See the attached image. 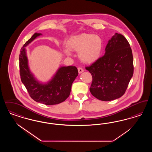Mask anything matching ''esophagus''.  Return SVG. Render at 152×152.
I'll use <instances>...</instances> for the list:
<instances>
[{
	"instance_id": "34e87169",
	"label": "esophagus",
	"mask_w": 152,
	"mask_h": 152,
	"mask_svg": "<svg viewBox=\"0 0 152 152\" xmlns=\"http://www.w3.org/2000/svg\"><path fill=\"white\" fill-rule=\"evenodd\" d=\"M78 71H79V73H82L84 71V69L81 67H79L78 68Z\"/></svg>"
}]
</instances>
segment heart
<instances>
[{
    "instance_id": "obj_1",
    "label": "heart",
    "mask_w": 152,
    "mask_h": 152,
    "mask_svg": "<svg viewBox=\"0 0 152 152\" xmlns=\"http://www.w3.org/2000/svg\"><path fill=\"white\" fill-rule=\"evenodd\" d=\"M67 47L64 50L68 56L72 55L71 51H78L80 60L86 63H92L101 56L103 43L101 37L96 35L83 33L73 36L68 40Z\"/></svg>"
}]
</instances>
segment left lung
<instances>
[{
	"mask_svg": "<svg viewBox=\"0 0 152 152\" xmlns=\"http://www.w3.org/2000/svg\"><path fill=\"white\" fill-rule=\"evenodd\" d=\"M105 51L86 69L92 76L91 94L100 100L111 101L125 94L133 74V58L129 42L117 33L109 40Z\"/></svg>",
	"mask_w": 152,
	"mask_h": 152,
	"instance_id": "obj_1",
	"label": "left lung"
}]
</instances>
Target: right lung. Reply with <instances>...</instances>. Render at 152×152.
I'll return each mask as SVG.
<instances>
[{"label": "right lung", "instance_id": "right-lung-1", "mask_svg": "<svg viewBox=\"0 0 152 152\" xmlns=\"http://www.w3.org/2000/svg\"><path fill=\"white\" fill-rule=\"evenodd\" d=\"M40 35L34 34L21 48L19 55L20 79L34 100L48 105L58 104L69 97L73 82L78 75V70L75 66H63L48 83L42 84L36 81L29 71L24 47Z\"/></svg>", "mask_w": 152, "mask_h": 152}]
</instances>
